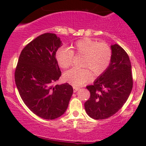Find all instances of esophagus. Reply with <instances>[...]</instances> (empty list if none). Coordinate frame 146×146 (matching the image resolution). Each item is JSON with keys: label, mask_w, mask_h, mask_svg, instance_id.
Segmentation results:
<instances>
[{"label": "esophagus", "mask_w": 146, "mask_h": 146, "mask_svg": "<svg viewBox=\"0 0 146 146\" xmlns=\"http://www.w3.org/2000/svg\"><path fill=\"white\" fill-rule=\"evenodd\" d=\"M78 90H79L78 88H76V87H74V88H73V92H76Z\"/></svg>", "instance_id": "esophagus-1"}]
</instances>
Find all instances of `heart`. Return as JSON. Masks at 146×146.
Returning a JSON list of instances; mask_svg holds the SVG:
<instances>
[{"mask_svg":"<svg viewBox=\"0 0 146 146\" xmlns=\"http://www.w3.org/2000/svg\"><path fill=\"white\" fill-rule=\"evenodd\" d=\"M73 51L66 47H61L56 53V58L62 68H67L73 63L74 53L84 56L82 66L90 69L94 76L102 75L111 64L112 51L107 44L90 38L78 40L72 45ZM88 68H72L65 72L64 80L76 87L81 86L91 78Z\"/></svg>","mask_w":146,"mask_h":146,"instance_id":"obj_1","label":"heart"}]
</instances>
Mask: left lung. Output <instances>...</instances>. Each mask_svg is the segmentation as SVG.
I'll return each mask as SVG.
<instances>
[{"mask_svg": "<svg viewBox=\"0 0 146 146\" xmlns=\"http://www.w3.org/2000/svg\"><path fill=\"white\" fill-rule=\"evenodd\" d=\"M112 58L107 70L87 86L90 98L85 102L89 117L94 119H104L117 112L129 98L133 78L129 57L118 44L111 46Z\"/></svg>", "mask_w": 146, "mask_h": 146, "instance_id": "8db88e82", "label": "left lung"}]
</instances>
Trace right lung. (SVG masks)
I'll return each mask as SVG.
<instances>
[{
	"label": "right lung",
	"mask_w": 146,
	"mask_h": 146,
	"mask_svg": "<svg viewBox=\"0 0 146 146\" xmlns=\"http://www.w3.org/2000/svg\"><path fill=\"white\" fill-rule=\"evenodd\" d=\"M61 46L56 34L37 36L23 49L15 72L22 100L34 114L44 119L62 116L73 92L68 83L53 85L61 76L56 58V53Z\"/></svg>",
	"instance_id": "1"
}]
</instances>
